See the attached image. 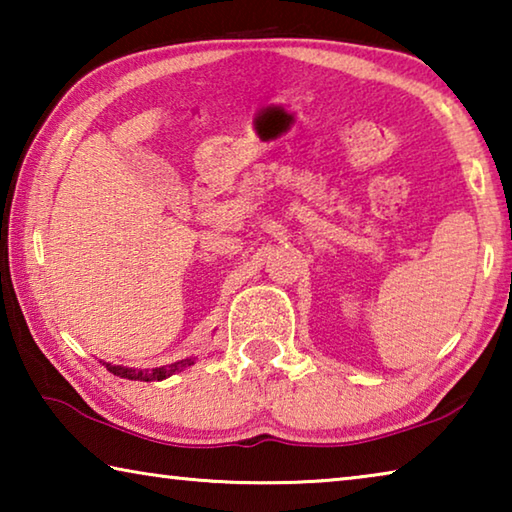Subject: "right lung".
Listing matches in <instances>:
<instances>
[{
	"label": "right lung",
	"mask_w": 512,
	"mask_h": 512,
	"mask_svg": "<svg viewBox=\"0 0 512 512\" xmlns=\"http://www.w3.org/2000/svg\"><path fill=\"white\" fill-rule=\"evenodd\" d=\"M103 366H106L112 372V375H117L121 379L162 381V379H167L171 375H176V372H180V370L194 366V357L180 359L176 363H169V366H160V368H126V366H115V363H106V361H103Z\"/></svg>",
	"instance_id": "1"
}]
</instances>
